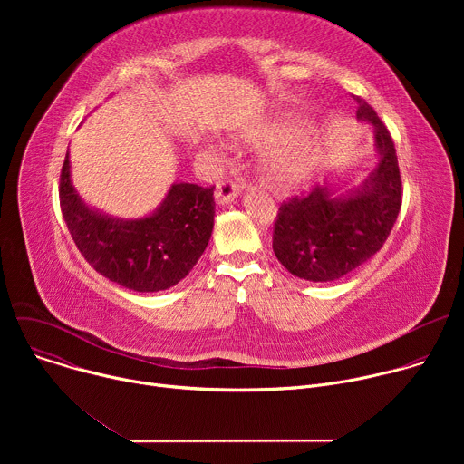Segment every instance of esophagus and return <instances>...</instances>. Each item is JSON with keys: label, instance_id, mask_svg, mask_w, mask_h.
Listing matches in <instances>:
<instances>
[{"label": "esophagus", "instance_id": "1", "mask_svg": "<svg viewBox=\"0 0 464 464\" xmlns=\"http://www.w3.org/2000/svg\"><path fill=\"white\" fill-rule=\"evenodd\" d=\"M240 194V188L235 181L231 179H222L218 181L217 185V190H215V200L220 204V206H227L231 204L235 198Z\"/></svg>", "mask_w": 464, "mask_h": 464}]
</instances>
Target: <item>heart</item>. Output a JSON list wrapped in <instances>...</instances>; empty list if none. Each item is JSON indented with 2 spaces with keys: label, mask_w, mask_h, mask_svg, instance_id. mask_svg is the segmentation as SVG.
I'll return each mask as SVG.
<instances>
[{
  "label": "heart",
  "mask_w": 464,
  "mask_h": 464,
  "mask_svg": "<svg viewBox=\"0 0 464 464\" xmlns=\"http://www.w3.org/2000/svg\"><path fill=\"white\" fill-rule=\"evenodd\" d=\"M301 126V117L286 113L237 138L242 143H268L260 152V172L264 181L274 188L294 190L304 185L319 169L324 140L315 128Z\"/></svg>",
  "instance_id": "heart-1"
}]
</instances>
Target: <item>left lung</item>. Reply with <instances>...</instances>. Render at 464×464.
Masks as SVG:
<instances>
[{"mask_svg": "<svg viewBox=\"0 0 464 464\" xmlns=\"http://www.w3.org/2000/svg\"><path fill=\"white\" fill-rule=\"evenodd\" d=\"M356 117L372 124L376 167L354 188L324 183L283 204L274 251L295 277L336 281L367 262L387 240L402 206V181L394 143L376 111L360 97Z\"/></svg>", "mask_w": 464, "mask_h": 464, "instance_id": "left-lung-1", "label": "left lung"}]
</instances>
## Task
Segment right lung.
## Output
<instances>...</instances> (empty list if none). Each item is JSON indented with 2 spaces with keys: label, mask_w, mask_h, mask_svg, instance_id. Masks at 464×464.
Returning <instances> with one entry per match:
<instances>
[{
  "label": "right lung",
  "mask_w": 464,
  "mask_h": 464,
  "mask_svg": "<svg viewBox=\"0 0 464 464\" xmlns=\"http://www.w3.org/2000/svg\"><path fill=\"white\" fill-rule=\"evenodd\" d=\"M213 188L172 183L150 215L117 218L82 200L68 152L60 208L79 251L101 276L134 292H160L185 279L206 251L215 226Z\"/></svg>",
  "instance_id": "obj_1"
}]
</instances>
